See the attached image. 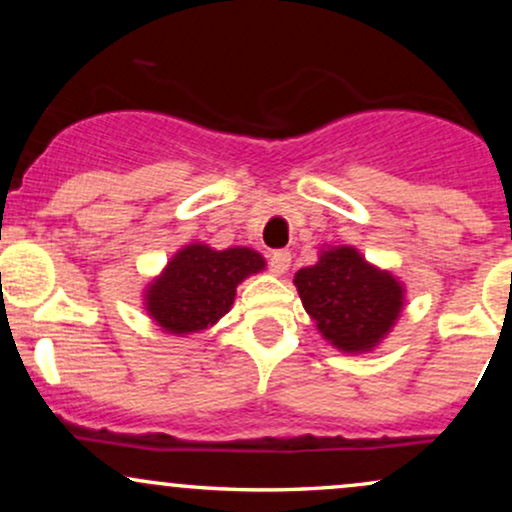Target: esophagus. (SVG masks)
<instances>
[{"instance_id":"34e87169","label":"esophagus","mask_w":512,"mask_h":512,"mask_svg":"<svg viewBox=\"0 0 512 512\" xmlns=\"http://www.w3.org/2000/svg\"><path fill=\"white\" fill-rule=\"evenodd\" d=\"M289 267H291V252L289 250H276L269 255V269H272L276 276L289 272Z\"/></svg>"}]
</instances>
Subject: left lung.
<instances>
[{"label": "left lung", "mask_w": 512, "mask_h": 512, "mask_svg": "<svg viewBox=\"0 0 512 512\" xmlns=\"http://www.w3.org/2000/svg\"><path fill=\"white\" fill-rule=\"evenodd\" d=\"M293 284L322 337L346 354L375 349L404 308V286L349 245H327Z\"/></svg>", "instance_id": "8db88e82"}]
</instances>
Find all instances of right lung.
<instances>
[{
  "label": "right lung",
  "mask_w": 512,
  "mask_h": 512,
  "mask_svg": "<svg viewBox=\"0 0 512 512\" xmlns=\"http://www.w3.org/2000/svg\"><path fill=\"white\" fill-rule=\"evenodd\" d=\"M262 269L264 257L250 248L185 245L146 286V313L168 334L202 332L231 310L240 281Z\"/></svg>",
  "instance_id": "obj_1"
}]
</instances>
